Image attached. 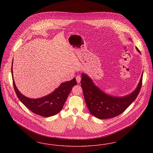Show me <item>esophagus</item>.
I'll return each instance as SVG.
<instances>
[{
	"label": "esophagus",
	"instance_id": "34e87169",
	"mask_svg": "<svg viewBox=\"0 0 153 153\" xmlns=\"http://www.w3.org/2000/svg\"><path fill=\"white\" fill-rule=\"evenodd\" d=\"M76 79L77 82L78 83H79V82H80L81 79V77L80 76V75H77V76L76 77Z\"/></svg>",
	"mask_w": 153,
	"mask_h": 153
}]
</instances>
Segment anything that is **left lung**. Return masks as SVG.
<instances>
[{
	"mask_svg": "<svg viewBox=\"0 0 153 153\" xmlns=\"http://www.w3.org/2000/svg\"><path fill=\"white\" fill-rule=\"evenodd\" d=\"M81 76V87L88 108L92 115L100 119H109L122 114L136 99L142 85L143 76L138 87L131 94L121 97H114L104 93L86 74L82 73Z\"/></svg>",
	"mask_w": 153,
	"mask_h": 153,
	"instance_id": "left-lung-1",
	"label": "left lung"
}]
</instances>
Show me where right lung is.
<instances>
[{"label":"right lung","mask_w":153,"mask_h":153,"mask_svg":"<svg viewBox=\"0 0 153 153\" xmlns=\"http://www.w3.org/2000/svg\"><path fill=\"white\" fill-rule=\"evenodd\" d=\"M13 65V64H12ZM13 75V66H11ZM13 77V86L17 97L22 103L32 112L44 117L56 115L62 108L72 88L77 85L76 79L62 83L58 88L51 94L38 99L28 98L18 91Z\"/></svg>","instance_id":"obj_1"}]
</instances>
